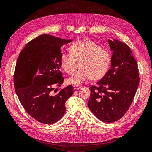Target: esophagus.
<instances>
[{"label": "esophagus", "instance_id": "obj_1", "mask_svg": "<svg viewBox=\"0 0 152 152\" xmlns=\"http://www.w3.org/2000/svg\"><path fill=\"white\" fill-rule=\"evenodd\" d=\"M81 88V86H77V85H74V88L75 90L78 89V88Z\"/></svg>", "mask_w": 152, "mask_h": 152}]
</instances>
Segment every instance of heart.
I'll return each instance as SVG.
<instances>
[{
	"mask_svg": "<svg viewBox=\"0 0 152 152\" xmlns=\"http://www.w3.org/2000/svg\"><path fill=\"white\" fill-rule=\"evenodd\" d=\"M71 53L63 52L60 56L62 68L73 74L80 62V69L67 80L68 83L80 85L89 78L98 80L107 72L111 63L110 53L92 40L85 39L70 47Z\"/></svg>",
	"mask_w": 152,
	"mask_h": 152,
	"instance_id": "1",
	"label": "heart"
}]
</instances>
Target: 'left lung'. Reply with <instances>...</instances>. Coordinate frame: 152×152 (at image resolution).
Here are the masks:
<instances>
[{"mask_svg":"<svg viewBox=\"0 0 152 152\" xmlns=\"http://www.w3.org/2000/svg\"><path fill=\"white\" fill-rule=\"evenodd\" d=\"M113 51L111 68L91 86L88 107L102 122H114L122 118L134 99L139 84V73L135 59L126 44L116 39L108 40Z\"/></svg>","mask_w":152,"mask_h":152,"instance_id":"8db88e82","label":"left lung"}]
</instances>
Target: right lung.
Returning a JSON list of instances; mask_svg holds the SVG:
<instances>
[{"label":"right lung","instance_id":"obj_1","mask_svg":"<svg viewBox=\"0 0 152 152\" xmlns=\"http://www.w3.org/2000/svg\"><path fill=\"white\" fill-rule=\"evenodd\" d=\"M72 41L41 35L27 44L17 58L14 75L16 94L28 114L40 123L51 124L61 118L65 102L74 93L69 86L52 94L64 80L60 71L61 47Z\"/></svg>","mask_w":152,"mask_h":152}]
</instances>
